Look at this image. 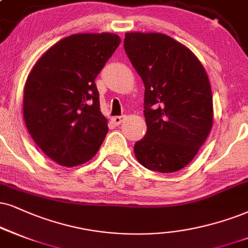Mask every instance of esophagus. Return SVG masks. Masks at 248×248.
I'll return each mask as SVG.
<instances>
[{"mask_svg":"<svg viewBox=\"0 0 248 248\" xmlns=\"http://www.w3.org/2000/svg\"><path fill=\"white\" fill-rule=\"evenodd\" d=\"M123 116H115V117L111 118V121L115 125H119L122 123V121H123Z\"/></svg>","mask_w":248,"mask_h":248,"instance_id":"esophagus-1","label":"esophagus"}]
</instances>
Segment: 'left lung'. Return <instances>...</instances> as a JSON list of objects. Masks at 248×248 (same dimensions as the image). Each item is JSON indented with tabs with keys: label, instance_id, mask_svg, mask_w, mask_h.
Segmentation results:
<instances>
[{
	"label": "left lung",
	"instance_id": "obj_1",
	"mask_svg": "<svg viewBox=\"0 0 248 248\" xmlns=\"http://www.w3.org/2000/svg\"><path fill=\"white\" fill-rule=\"evenodd\" d=\"M124 49L145 85L147 132L134 145L137 160L162 173L183 169L212 130L206 70L188 48L162 33H126Z\"/></svg>",
	"mask_w": 248,
	"mask_h": 248
}]
</instances>
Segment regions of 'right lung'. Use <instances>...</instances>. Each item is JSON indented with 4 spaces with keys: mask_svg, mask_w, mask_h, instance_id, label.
I'll return each mask as SVG.
<instances>
[{
    "mask_svg": "<svg viewBox=\"0 0 248 248\" xmlns=\"http://www.w3.org/2000/svg\"><path fill=\"white\" fill-rule=\"evenodd\" d=\"M119 44L112 33L66 36L40 57L29 75L23 100L26 127L60 166L91 160L108 133L95 78Z\"/></svg>",
    "mask_w": 248,
    "mask_h": 248,
    "instance_id": "right-lung-1",
    "label": "right lung"
}]
</instances>
